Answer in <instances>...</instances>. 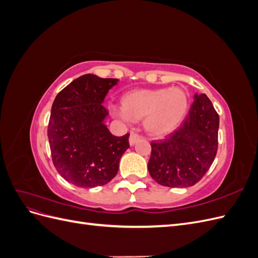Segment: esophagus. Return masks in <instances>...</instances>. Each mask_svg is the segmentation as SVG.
Instances as JSON below:
<instances>
[{
  "mask_svg": "<svg viewBox=\"0 0 258 258\" xmlns=\"http://www.w3.org/2000/svg\"><path fill=\"white\" fill-rule=\"evenodd\" d=\"M140 139H141V136L136 134V132H131L130 138H129V143H130V145H134V144L138 141V140H140Z\"/></svg>",
  "mask_w": 258,
  "mask_h": 258,
  "instance_id": "esophagus-1",
  "label": "esophagus"
}]
</instances>
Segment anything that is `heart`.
I'll use <instances>...</instances> for the list:
<instances>
[{"mask_svg": "<svg viewBox=\"0 0 258 258\" xmlns=\"http://www.w3.org/2000/svg\"><path fill=\"white\" fill-rule=\"evenodd\" d=\"M121 108L115 114L124 120L144 118L148 134L162 137L177 128L185 118L188 97L178 87L136 89L122 96Z\"/></svg>", "mask_w": 258, "mask_h": 258, "instance_id": "heart-1", "label": "heart"}]
</instances>
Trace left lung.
Listing matches in <instances>:
<instances>
[{
  "mask_svg": "<svg viewBox=\"0 0 258 258\" xmlns=\"http://www.w3.org/2000/svg\"><path fill=\"white\" fill-rule=\"evenodd\" d=\"M220 117L205 95L195 96L182 123L165 139L151 142L148 172L167 187H189L205 176L217 153Z\"/></svg>",
  "mask_w": 258,
  "mask_h": 258,
  "instance_id": "left-lung-1",
  "label": "left lung"
}]
</instances>
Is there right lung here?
Wrapping results in <instances>:
<instances>
[{
	"mask_svg": "<svg viewBox=\"0 0 258 258\" xmlns=\"http://www.w3.org/2000/svg\"><path fill=\"white\" fill-rule=\"evenodd\" d=\"M117 82L85 74L53 101L47 128L52 162L59 174L75 186L107 184L128 150L130 134L115 137L103 122L108 112L102 102Z\"/></svg>",
	"mask_w": 258,
	"mask_h": 258,
	"instance_id": "right-lung-1",
	"label": "right lung"
}]
</instances>
